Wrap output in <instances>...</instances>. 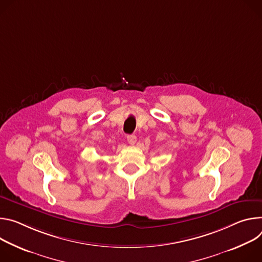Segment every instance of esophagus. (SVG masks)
<instances>
[{"label":"esophagus","mask_w":262,"mask_h":262,"mask_svg":"<svg viewBox=\"0 0 262 262\" xmlns=\"http://www.w3.org/2000/svg\"><path fill=\"white\" fill-rule=\"evenodd\" d=\"M127 141L129 144H131V146H133V144H135L136 142V136L134 134H131V135H128L127 136Z\"/></svg>","instance_id":"obj_1"}]
</instances>
